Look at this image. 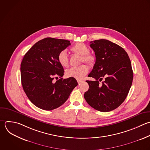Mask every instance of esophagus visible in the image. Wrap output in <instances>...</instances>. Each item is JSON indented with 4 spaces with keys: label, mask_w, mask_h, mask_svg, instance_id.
<instances>
[{
    "label": "esophagus",
    "mask_w": 150,
    "mask_h": 150,
    "mask_svg": "<svg viewBox=\"0 0 150 150\" xmlns=\"http://www.w3.org/2000/svg\"><path fill=\"white\" fill-rule=\"evenodd\" d=\"M77 81L78 84H80L83 81V80H81V79H77Z\"/></svg>",
    "instance_id": "1"
}]
</instances>
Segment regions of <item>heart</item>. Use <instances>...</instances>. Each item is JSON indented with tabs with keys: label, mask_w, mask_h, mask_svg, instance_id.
Masks as SVG:
<instances>
[{
	"label": "heart",
	"mask_w": 150,
	"mask_h": 150,
	"mask_svg": "<svg viewBox=\"0 0 150 150\" xmlns=\"http://www.w3.org/2000/svg\"><path fill=\"white\" fill-rule=\"evenodd\" d=\"M74 53L81 56L80 62H85L90 66L94 64L95 58L93 55L89 53V48L84 43H77L71 48ZM57 60L59 64L64 67L69 66V57L66 50L60 51L57 56ZM88 71V68L86 64H81L77 67H72L65 71L67 77H73L77 79H82L86 76Z\"/></svg>",
	"instance_id": "1"
}]
</instances>
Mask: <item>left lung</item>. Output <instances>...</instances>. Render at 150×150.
Listing matches in <instances>:
<instances>
[{
  "mask_svg": "<svg viewBox=\"0 0 150 150\" xmlns=\"http://www.w3.org/2000/svg\"><path fill=\"white\" fill-rule=\"evenodd\" d=\"M95 52L96 62L87 80L89 88L84 97L93 108L108 112L119 107L126 98L133 80V71L128 54L125 50L109 40L90 42ZM104 78L101 83L99 81Z\"/></svg>",
  "mask_w": 150,
  "mask_h": 150,
  "instance_id": "obj_1",
  "label": "left lung"
}]
</instances>
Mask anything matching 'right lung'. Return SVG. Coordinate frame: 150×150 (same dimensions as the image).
Returning <instances> with one entry per match:
<instances>
[{
    "label": "right lung",
    "mask_w": 150,
    "mask_h": 150,
    "mask_svg": "<svg viewBox=\"0 0 150 150\" xmlns=\"http://www.w3.org/2000/svg\"><path fill=\"white\" fill-rule=\"evenodd\" d=\"M70 41L51 38L35 43L25 54L21 65L23 88L30 101L45 110L56 109L69 97L78 84L73 77L63 79L64 69L57 60L59 53ZM61 79L55 82L54 79Z\"/></svg>",
    "instance_id": "add662e5"
}]
</instances>
